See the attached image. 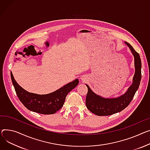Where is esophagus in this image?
I'll use <instances>...</instances> for the list:
<instances>
[{
    "mask_svg": "<svg viewBox=\"0 0 150 150\" xmlns=\"http://www.w3.org/2000/svg\"><path fill=\"white\" fill-rule=\"evenodd\" d=\"M80 79H81V82L85 83V82H86V81H87V77L86 76H84H84H82L81 77Z\"/></svg>",
    "mask_w": 150,
    "mask_h": 150,
    "instance_id": "1",
    "label": "esophagus"
}]
</instances>
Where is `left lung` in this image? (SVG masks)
Here are the masks:
<instances>
[{
	"label": "left lung",
	"mask_w": 150,
	"mask_h": 150,
	"mask_svg": "<svg viewBox=\"0 0 150 150\" xmlns=\"http://www.w3.org/2000/svg\"><path fill=\"white\" fill-rule=\"evenodd\" d=\"M125 43L130 49L134 59L135 72L132 85L123 95L117 98H104L93 92L87 84L88 92L86 98V104L89 111L98 116H108L120 112L125 108L133 99L139 88L141 79L142 64L139 54L128 43Z\"/></svg>",
	"instance_id": "1"
}]
</instances>
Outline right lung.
Instances as JSON below:
<instances>
[{
    "label": "right lung",
    "instance_id": "add662e5",
    "mask_svg": "<svg viewBox=\"0 0 150 150\" xmlns=\"http://www.w3.org/2000/svg\"><path fill=\"white\" fill-rule=\"evenodd\" d=\"M11 77L16 94L24 106L32 112L43 115H52L58 111L63 107L67 95L79 83L78 79H75L54 92L38 95L28 92L20 86L12 72Z\"/></svg>",
    "mask_w": 150,
    "mask_h": 150
}]
</instances>
